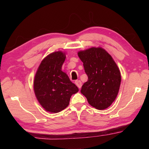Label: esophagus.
<instances>
[{
  "label": "esophagus",
  "mask_w": 149,
  "mask_h": 149,
  "mask_svg": "<svg viewBox=\"0 0 149 149\" xmlns=\"http://www.w3.org/2000/svg\"><path fill=\"white\" fill-rule=\"evenodd\" d=\"M75 84H76V86L80 89V88H81V86H82V83H81V81L80 80H77V81H75Z\"/></svg>",
  "instance_id": "obj_1"
}]
</instances>
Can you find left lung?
I'll return each instance as SVG.
<instances>
[{
	"mask_svg": "<svg viewBox=\"0 0 149 149\" xmlns=\"http://www.w3.org/2000/svg\"><path fill=\"white\" fill-rule=\"evenodd\" d=\"M83 63L88 81L81 93L96 109L107 108L115 101L121 83L120 72L112 57L102 48L92 47L78 52Z\"/></svg>",
	"mask_w": 149,
	"mask_h": 149,
	"instance_id": "1",
	"label": "left lung"
}]
</instances>
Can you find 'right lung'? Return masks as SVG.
Wrapping results in <instances>:
<instances>
[{"instance_id":"right-lung-1","label":"right lung","mask_w":149,"mask_h":149,"mask_svg":"<svg viewBox=\"0 0 149 149\" xmlns=\"http://www.w3.org/2000/svg\"><path fill=\"white\" fill-rule=\"evenodd\" d=\"M65 58L61 51L50 54L41 63L34 77V90L37 99L50 113L65 109L71 96L79 91L76 85L61 70Z\"/></svg>"}]
</instances>
